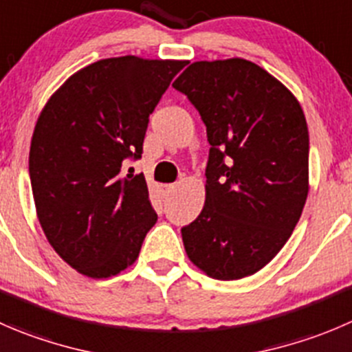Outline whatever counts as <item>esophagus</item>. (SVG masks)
Here are the masks:
<instances>
[{
  "mask_svg": "<svg viewBox=\"0 0 352 352\" xmlns=\"http://www.w3.org/2000/svg\"><path fill=\"white\" fill-rule=\"evenodd\" d=\"M173 189H175V184H165V186H163V190H165L166 194L172 192Z\"/></svg>",
  "mask_w": 352,
  "mask_h": 352,
  "instance_id": "obj_1",
  "label": "esophagus"
}]
</instances>
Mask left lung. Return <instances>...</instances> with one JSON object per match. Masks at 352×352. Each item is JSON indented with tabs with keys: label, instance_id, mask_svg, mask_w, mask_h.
<instances>
[{
	"label": "left lung",
	"instance_id": "left-lung-1",
	"mask_svg": "<svg viewBox=\"0 0 352 352\" xmlns=\"http://www.w3.org/2000/svg\"><path fill=\"white\" fill-rule=\"evenodd\" d=\"M173 87L206 125V199L182 228L187 256L217 280L261 270L291 237L308 197L305 113L280 80L244 58L196 61Z\"/></svg>",
	"mask_w": 352,
	"mask_h": 352
}]
</instances>
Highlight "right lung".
Wrapping results in <instances>:
<instances>
[{"mask_svg":"<svg viewBox=\"0 0 352 352\" xmlns=\"http://www.w3.org/2000/svg\"><path fill=\"white\" fill-rule=\"evenodd\" d=\"M184 67L132 54L100 60L68 77L37 118L29 153L37 218L85 277L131 267L158 220L144 175H124V162L141 158L149 115Z\"/></svg>","mask_w":352,"mask_h":352,"instance_id":"add662e5","label":"right lung"}]
</instances>
